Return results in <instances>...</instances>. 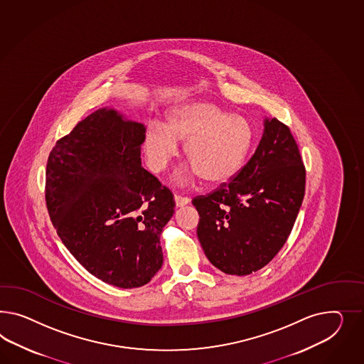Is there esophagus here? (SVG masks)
Instances as JSON below:
<instances>
[{"label": "esophagus", "instance_id": "1", "mask_svg": "<svg viewBox=\"0 0 364 364\" xmlns=\"http://www.w3.org/2000/svg\"><path fill=\"white\" fill-rule=\"evenodd\" d=\"M189 201H191V198H188V197L175 195V203H176V207H184V205H187Z\"/></svg>", "mask_w": 364, "mask_h": 364}]
</instances>
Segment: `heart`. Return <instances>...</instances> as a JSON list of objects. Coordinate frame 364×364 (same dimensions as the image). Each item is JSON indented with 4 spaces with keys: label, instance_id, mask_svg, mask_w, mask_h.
Returning a JSON list of instances; mask_svg holds the SVG:
<instances>
[{
    "label": "heart",
    "instance_id": "1",
    "mask_svg": "<svg viewBox=\"0 0 364 364\" xmlns=\"http://www.w3.org/2000/svg\"><path fill=\"white\" fill-rule=\"evenodd\" d=\"M186 141L192 164L186 175H201L212 184L230 181L242 171L255 144V129L247 119L229 114L210 102H188L172 108L166 126L147 128L143 149L149 168L161 172Z\"/></svg>",
    "mask_w": 364,
    "mask_h": 364
}]
</instances>
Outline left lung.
<instances>
[{
	"mask_svg": "<svg viewBox=\"0 0 364 364\" xmlns=\"http://www.w3.org/2000/svg\"><path fill=\"white\" fill-rule=\"evenodd\" d=\"M264 126L242 171L192 200L200 244L226 274L247 275L267 265L285 245L305 196V166L290 129L275 118Z\"/></svg>",
	"mask_w": 364,
	"mask_h": 364,
	"instance_id": "8db88e82",
	"label": "left lung"
}]
</instances>
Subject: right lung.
Instances as JSON below:
<instances>
[{"instance_id": "obj_1", "label": "right lung", "mask_w": 364, "mask_h": 364, "mask_svg": "<svg viewBox=\"0 0 364 364\" xmlns=\"http://www.w3.org/2000/svg\"><path fill=\"white\" fill-rule=\"evenodd\" d=\"M144 124L99 108L59 139L46 166L45 198L59 238L108 285H146L163 265L160 235L173 195L141 167Z\"/></svg>"}]
</instances>
